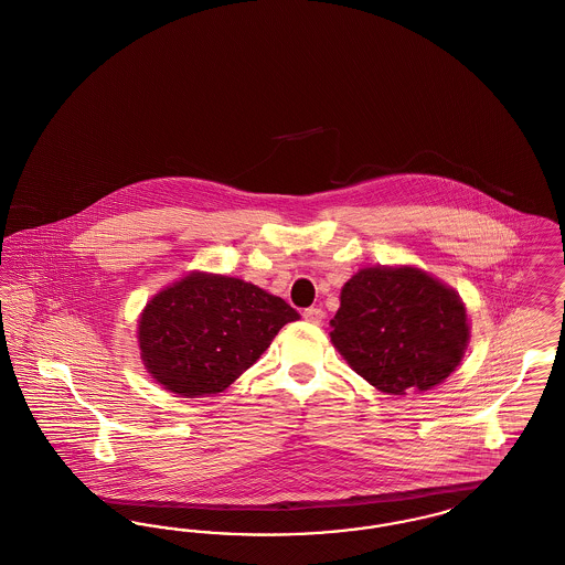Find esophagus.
<instances>
[{
	"label": "esophagus",
	"instance_id": "esophagus-1",
	"mask_svg": "<svg viewBox=\"0 0 565 565\" xmlns=\"http://www.w3.org/2000/svg\"><path fill=\"white\" fill-rule=\"evenodd\" d=\"M302 318L305 322L313 323V326H320L323 322V311L318 307H309L302 311Z\"/></svg>",
	"mask_w": 565,
	"mask_h": 565
}]
</instances>
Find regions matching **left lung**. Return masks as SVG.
I'll use <instances>...</instances> for the list:
<instances>
[{
	"instance_id": "1",
	"label": "left lung",
	"mask_w": 565,
	"mask_h": 565,
	"mask_svg": "<svg viewBox=\"0 0 565 565\" xmlns=\"http://www.w3.org/2000/svg\"><path fill=\"white\" fill-rule=\"evenodd\" d=\"M330 326V341L351 369L394 396L443 383L470 339L459 295L417 267L358 270Z\"/></svg>"
}]
</instances>
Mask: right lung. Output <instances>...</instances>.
<instances>
[{"mask_svg": "<svg viewBox=\"0 0 565 565\" xmlns=\"http://www.w3.org/2000/svg\"><path fill=\"white\" fill-rule=\"evenodd\" d=\"M300 316L279 296L237 277L194 270L141 311V362L164 390L199 398L224 392Z\"/></svg>", "mask_w": 565, "mask_h": 565, "instance_id": "obj_1", "label": "right lung"}]
</instances>
